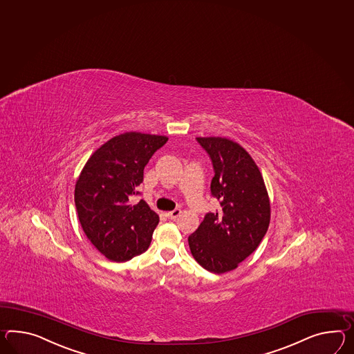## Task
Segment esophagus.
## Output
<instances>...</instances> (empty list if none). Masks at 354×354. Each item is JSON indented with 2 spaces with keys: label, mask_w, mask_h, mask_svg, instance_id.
<instances>
[{
  "label": "esophagus",
  "mask_w": 354,
  "mask_h": 354,
  "mask_svg": "<svg viewBox=\"0 0 354 354\" xmlns=\"http://www.w3.org/2000/svg\"><path fill=\"white\" fill-rule=\"evenodd\" d=\"M181 211L179 209V208H175L174 211H170V212H167L166 214V216L170 218V220H175L176 217H179L180 216Z\"/></svg>",
  "instance_id": "1"
}]
</instances>
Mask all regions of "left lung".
I'll use <instances>...</instances> for the list:
<instances>
[{"instance_id":"obj_1","label":"left lung","mask_w":354,"mask_h":354,"mask_svg":"<svg viewBox=\"0 0 354 354\" xmlns=\"http://www.w3.org/2000/svg\"><path fill=\"white\" fill-rule=\"evenodd\" d=\"M196 139L212 162L211 196L220 207L205 215L188 243L202 268L224 274L238 268L268 232V190L257 165L238 143L220 137Z\"/></svg>"}]
</instances>
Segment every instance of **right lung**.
<instances>
[{
    "label": "right lung",
    "instance_id": "add662e5",
    "mask_svg": "<svg viewBox=\"0 0 354 354\" xmlns=\"http://www.w3.org/2000/svg\"><path fill=\"white\" fill-rule=\"evenodd\" d=\"M162 136L130 131L113 137L86 161L75 185V207L86 238L110 261L125 262L146 252L160 217L139 196L143 170Z\"/></svg>",
    "mask_w": 354,
    "mask_h": 354
}]
</instances>
